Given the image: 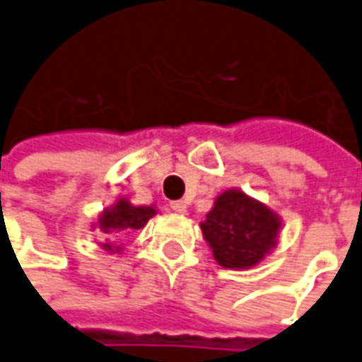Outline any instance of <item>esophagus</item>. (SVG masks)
I'll return each instance as SVG.
<instances>
[{
	"label": "esophagus",
	"mask_w": 362,
	"mask_h": 362,
	"mask_svg": "<svg viewBox=\"0 0 362 362\" xmlns=\"http://www.w3.org/2000/svg\"><path fill=\"white\" fill-rule=\"evenodd\" d=\"M171 211H175V213H179V215H185L187 213V203L185 201H171Z\"/></svg>",
	"instance_id": "34e87169"
}]
</instances>
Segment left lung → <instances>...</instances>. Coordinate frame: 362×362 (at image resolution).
<instances>
[{
    "instance_id": "obj_1",
    "label": "left lung",
    "mask_w": 362,
    "mask_h": 362,
    "mask_svg": "<svg viewBox=\"0 0 362 362\" xmlns=\"http://www.w3.org/2000/svg\"><path fill=\"white\" fill-rule=\"evenodd\" d=\"M281 225V217L265 203L241 189H227L201 221V231L223 269L243 271L259 265L277 247Z\"/></svg>"
}]
</instances>
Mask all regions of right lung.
Masks as SVG:
<instances>
[{
    "label": "right lung",
    "mask_w": 362,
    "mask_h": 362,
    "mask_svg": "<svg viewBox=\"0 0 362 362\" xmlns=\"http://www.w3.org/2000/svg\"><path fill=\"white\" fill-rule=\"evenodd\" d=\"M155 215H157L155 205H133L129 199L117 197L113 205H109L99 213V217L93 223V229H97L105 241V243H99V247L107 253H121L123 245H117L113 239L143 229L147 221Z\"/></svg>",
    "instance_id": "add662e5"
}]
</instances>
